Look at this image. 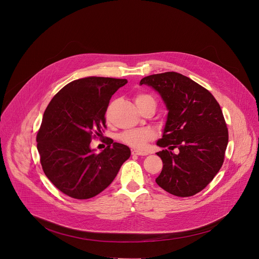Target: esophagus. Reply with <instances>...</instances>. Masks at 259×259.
<instances>
[{
    "instance_id": "obj_1",
    "label": "esophagus",
    "mask_w": 259,
    "mask_h": 259,
    "mask_svg": "<svg viewBox=\"0 0 259 259\" xmlns=\"http://www.w3.org/2000/svg\"><path fill=\"white\" fill-rule=\"evenodd\" d=\"M132 154L133 155H143L144 156V155H147L148 153L144 152V151H140V150H135L134 149V150H132Z\"/></svg>"
}]
</instances>
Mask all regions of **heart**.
<instances>
[{
  "label": "heart",
  "mask_w": 259,
  "mask_h": 259,
  "mask_svg": "<svg viewBox=\"0 0 259 259\" xmlns=\"http://www.w3.org/2000/svg\"><path fill=\"white\" fill-rule=\"evenodd\" d=\"M147 100L154 101L153 98L149 95H138L135 99L136 103H141ZM155 137V133L150 128H143V129H134V130H128L121 134L120 139L126 143L127 145L134 147V148H144L148 141L152 140Z\"/></svg>",
  "instance_id": "obj_1"
}]
</instances>
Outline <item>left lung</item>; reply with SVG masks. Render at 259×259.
I'll return each instance as SVG.
<instances>
[{
    "label": "left lung",
    "mask_w": 259,
    "mask_h": 259,
    "mask_svg": "<svg viewBox=\"0 0 259 259\" xmlns=\"http://www.w3.org/2000/svg\"><path fill=\"white\" fill-rule=\"evenodd\" d=\"M161 97L168 113L156 144L168 147L156 154L163 166L156 184L177 197L204 190L220 170L228 144V129L220 105L205 88L175 71L143 77ZM178 148L175 155L171 149Z\"/></svg>",
    "instance_id": "left-lung-1"
}]
</instances>
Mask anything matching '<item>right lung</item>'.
I'll list each match as a JSON object with an SVG mask.
<instances>
[{
  "label": "right lung",
  "instance_id": "right-lung-1",
  "mask_svg": "<svg viewBox=\"0 0 259 259\" xmlns=\"http://www.w3.org/2000/svg\"><path fill=\"white\" fill-rule=\"evenodd\" d=\"M127 79L90 76L63 87L50 101L37 133V149L45 176L63 194L93 198L108 188L130 148L113 142L100 153L91 148L93 134L106 128L111 97Z\"/></svg>",
  "mask_w": 259,
  "mask_h": 259
}]
</instances>
